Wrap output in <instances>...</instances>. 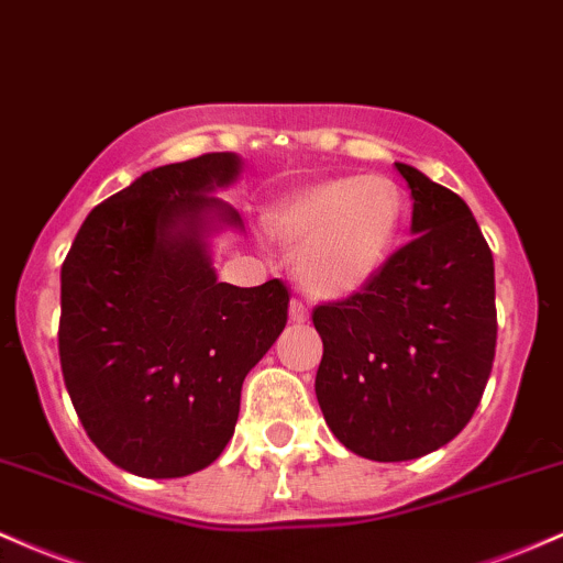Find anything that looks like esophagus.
Instances as JSON below:
<instances>
[{
    "instance_id": "obj_1",
    "label": "esophagus",
    "mask_w": 563,
    "mask_h": 563,
    "mask_svg": "<svg viewBox=\"0 0 563 563\" xmlns=\"http://www.w3.org/2000/svg\"><path fill=\"white\" fill-rule=\"evenodd\" d=\"M288 314H291L294 323H307V320H310V310H307L299 299H291V305H288Z\"/></svg>"
}]
</instances>
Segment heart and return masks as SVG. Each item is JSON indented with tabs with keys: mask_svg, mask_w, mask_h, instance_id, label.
<instances>
[{
	"mask_svg": "<svg viewBox=\"0 0 563 563\" xmlns=\"http://www.w3.org/2000/svg\"><path fill=\"white\" fill-rule=\"evenodd\" d=\"M404 213V195L390 178L342 176L283 197L267 230L299 253L296 272L312 294L347 299L387 267Z\"/></svg>",
	"mask_w": 563,
	"mask_h": 563,
	"instance_id": "obj_1",
	"label": "heart"
}]
</instances>
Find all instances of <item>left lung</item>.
<instances>
[{"mask_svg":"<svg viewBox=\"0 0 563 563\" xmlns=\"http://www.w3.org/2000/svg\"><path fill=\"white\" fill-rule=\"evenodd\" d=\"M411 243L361 294L314 307V395L333 435L374 462L417 460L471 422L497 347L494 258L471 208L422 170Z\"/></svg>","mask_w":563,"mask_h":563,"instance_id":"8db88e82","label":"left lung"}]
</instances>
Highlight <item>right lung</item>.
Returning a JSON list of instances; mask_svg holds the SVG:
<instances>
[{"mask_svg":"<svg viewBox=\"0 0 563 563\" xmlns=\"http://www.w3.org/2000/svg\"><path fill=\"white\" fill-rule=\"evenodd\" d=\"M243 157L213 152L146 170L90 211L60 267V368L107 460L181 478L230 443L245 376L288 318V288L221 283L213 240L245 232L216 191Z\"/></svg>","mask_w":563,"mask_h":563,"instance_id":"right-lung-1","label":"right lung"}]
</instances>
